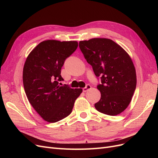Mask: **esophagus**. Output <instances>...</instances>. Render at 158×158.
<instances>
[{
  "label": "esophagus",
  "mask_w": 158,
  "mask_h": 158,
  "mask_svg": "<svg viewBox=\"0 0 158 158\" xmlns=\"http://www.w3.org/2000/svg\"><path fill=\"white\" fill-rule=\"evenodd\" d=\"M91 88H92V86H91L89 84H87L86 86L83 88V92H86L88 89H90Z\"/></svg>",
  "instance_id": "1"
}]
</instances>
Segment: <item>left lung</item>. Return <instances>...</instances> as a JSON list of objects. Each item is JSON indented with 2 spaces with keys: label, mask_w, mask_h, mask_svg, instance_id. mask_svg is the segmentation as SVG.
<instances>
[{
  "label": "left lung",
  "mask_w": 158,
  "mask_h": 158,
  "mask_svg": "<svg viewBox=\"0 0 158 158\" xmlns=\"http://www.w3.org/2000/svg\"><path fill=\"white\" fill-rule=\"evenodd\" d=\"M84 58L101 79L97 88L101 92L95 103L99 112L117 115L130 104L136 86L135 66L127 52L111 40L94 38L79 42Z\"/></svg>",
  "instance_id": "obj_1"
}]
</instances>
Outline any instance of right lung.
Here are the masks:
<instances>
[{
	"instance_id": "add662e5",
	"label": "right lung",
	"mask_w": 158,
	"mask_h": 158,
	"mask_svg": "<svg viewBox=\"0 0 158 158\" xmlns=\"http://www.w3.org/2000/svg\"><path fill=\"white\" fill-rule=\"evenodd\" d=\"M76 41L47 40L41 42L27 56L23 69V88L29 102L49 123L64 118L73 111L81 88L61 86V68L76 50Z\"/></svg>"
}]
</instances>
